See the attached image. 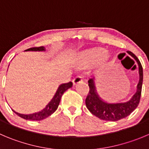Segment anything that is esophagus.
Here are the masks:
<instances>
[{"mask_svg":"<svg viewBox=\"0 0 149 149\" xmlns=\"http://www.w3.org/2000/svg\"><path fill=\"white\" fill-rule=\"evenodd\" d=\"M82 79H83V78H82V76H76V77H75L74 79H73V84H78V83L82 81Z\"/></svg>","mask_w":149,"mask_h":149,"instance_id":"obj_1","label":"esophagus"}]
</instances>
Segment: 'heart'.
Returning a JSON list of instances; mask_svg holds the SVG:
<instances>
[{"label": "heart", "instance_id": "heart-1", "mask_svg": "<svg viewBox=\"0 0 149 149\" xmlns=\"http://www.w3.org/2000/svg\"><path fill=\"white\" fill-rule=\"evenodd\" d=\"M108 56L107 53L105 52V50L103 48H95V49L87 51L83 54V58L86 62H93L98 59L104 60Z\"/></svg>", "mask_w": 149, "mask_h": 149}]
</instances>
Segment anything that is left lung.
<instances>
[{"label":"left lung","instance_id":"left-lung-1","mask_svg":"<svg viewBox=\"0 0 149 149\" xmlns=\"http://www.w3.org/2000/svg\"><path fill=\"white\" fill-rule=\"evenodd\" d=\"M138 64L140 80L137 84V90L130 101L125 103L108 104L103 101L97 94L94 85L93 79H89L88 85L90 87L88 95L85 99L87 108L90 112L98 118L109 121H116L124 118L129 115L138 106L141 96L142 84H143V67L138 58L131 51H127Z\"/></svg>","mask_w":149,"mask_h":149}]
</instances>
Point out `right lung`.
<instances>
[{
	"instance_id": "obj_1",
	"label": "right lung",
	"mask_w": 149,
	"mask_h": 149,
	"mask_svg": "<svg viewBox=\"0 0 149 149\" xmlns=\"http://www.w3.org/2000/svg\"><path fill=\"white\" fill-rule=\"evenodd\" d=\"M26 51H45V47L40 46V47H34V48H30L29 49L26 50ZM73 86V83L71 81L68 83H65V84H61L58 88L57 91L55 95L54 96L53 99L50 101L49 104L45 107V109H43L42 110L40 111L39 112H36V113L30 114V115H23V114L17 113V112H15L18 116H20V118L26 120H41L42 119L46 118L47 117L50 116L52 115L56 109H57L58 106H59V102H60L61 98H62L63 93L66 91L68 89L70 88Z\"/></svg>"
}]
</instances>
